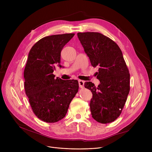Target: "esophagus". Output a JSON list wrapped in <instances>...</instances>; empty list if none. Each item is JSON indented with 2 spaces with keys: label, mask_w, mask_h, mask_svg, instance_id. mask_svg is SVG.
<instances>
[{
  "label": "esophagus",
  "mask_w": 152,
  "mask_h": 152,
  "mask_svg": "<svg viewBox=\"0 0 152 152\" xmlns=\"http://www.w3.org/2000/svg\"><path fill=\"white\" fill-rule=\"evenodd\" d=\"M84 81L82 80H79V86L80 88H84Z\"/></svg>",
  "instance_id": "1"
}]
</instances>
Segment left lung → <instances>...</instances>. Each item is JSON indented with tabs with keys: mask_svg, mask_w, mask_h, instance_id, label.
Masks as SVG:
<instances>
[{
	"mask_svg": "<svg viewBox=\"0 0 152 152\" xmlns=\"http://www.w3.org/2000/svg\"><path fill=\"white\" fill-rule=\"evenodd\" d=\"M77 37L93 67L98 66V87L86 82L93 97L90 108L92 118L107 124L121 115L130 91V74L120 48L113 40L95 32L78 33Z\"/></svg>",
	"mask_w": 152,
	"mask_h": 152,
	"instance_id": "obj_1",
	"label": "left lung"
}]
</instances>
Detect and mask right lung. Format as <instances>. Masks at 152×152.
Wrapping results in <instances>:
<instances>
[{"label":"right lung","instance_id":"add662e5","mask_svg":"<svg viewBox=\"0 0 152 152\" xmlns=\"http://www.w3.org/2000/svg\"><path fill=\"white\" fill-rule=\"evenodd\" d=\"M74 33L46 36L31 49L24 70L25 89L35 115L46 123L65 116L79 89L77 80L55 78V65L61 66L60 53Z\"/></svg>","mask_w":152,"mask_h":152}]
</instances>
